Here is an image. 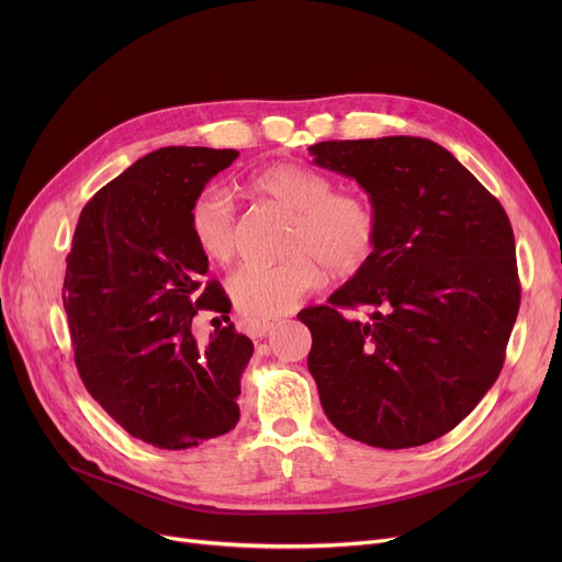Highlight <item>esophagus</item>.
<instances>
[{"instance_id": "obj_1", "label": "esophagus", "mask_w": 562, "mask_h": 562, "mask_svg": "<svg viewBox=\"0 0 562 562\" xmlns=\"http://www.w3.org/2000/svg\"><path fill=\"white\" fill-rule=\"evenodd\" d=\"M273 326H276V323L273 321H266V318L263 321H248L246 330H248V335L252 339H261V337H266V335L273 330Z\"/></svg>"}]
</instances>
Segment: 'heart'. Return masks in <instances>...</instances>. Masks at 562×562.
<instances>
[{
	"label": "heart",
	"mask_w": 562,
	"mask_h": 562,
	"mask_svg": "<svg viewBox=\"0 0 562 562\" xmlns=\"http://www.w3.org/2000/svg\"><path fill=\"white\" fill-rule=\"evenodd\" d=\"M333 182L312 168L280 164L250 180V191L291 214L284 252L276 266H244L229 278V296L250 321L273 318L299 307L314 289L335 276H352L371 261L380 221L358 193H333ZM189 227L200 250L216 261L236 252L234 204L218 191H202L189 210Z\"/></svg>",
	"instance_id": "heart-1"
}]
</instances>
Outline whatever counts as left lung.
Listing matches in <instances>:
<instances>
[{"label":"left lung","instance_id":"8db88e82","mask_svg":"<svg viewBox=\"0 0 562 562\" xmlns=\"http://www.w3.org/2000/svg\"><path fill=\"white\" fill-rule=\"evenodd\" d=\"M314 164L352 177L380 221L371 261L330 305L299 314L323 412L378 449L453 430L494 385L519 312L515 236L501 202L417 136L323 140ZM374 307L367 324L341 308Z\"/></svg>","mask_w":562,"mask_h":562}]
</instances>
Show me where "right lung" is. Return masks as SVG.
I'll return each mask as SVG.
<instances>
[{
	"mask_svg": "<svg viewBox=\"0 0 562 562\" xmlns=\"http://www.w3.org/2000/svg\"><path fill=\"white\" fill-rule=\"evenodd\" d=\"M239 153L161 147L102 187L81 210L66 257L64 307L75 364L106 415L132 437L180 451L239 422L241 373L252 341L234 326L200 346V310L229 314L189 210ZM229 318V316H227Z\"/></svg>",
	"mask_w": 562,
	"mask_h": 562,
	"instance_id": "1",
	"label": "right lung"
}]
</instances>
